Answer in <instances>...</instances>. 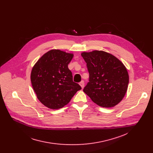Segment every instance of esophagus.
Masks as SVG:
<instances>
[{
	"mask_svg": "<svg viewBox=\"0 0 153 153\" xmlns=\"http://www.w3.org/2000/svg\"><path fill=\"white\" fill-rule=\"evenodd\" d=\"M79 85H80V86L82 88H83L84 87V81H82L81 82H79Z\"/></svg>",
	"mask_w": 153,
	"mask_h": 153,
	"instance_id": "34e87169",
	"label": "esophagus"
}]
</instances>
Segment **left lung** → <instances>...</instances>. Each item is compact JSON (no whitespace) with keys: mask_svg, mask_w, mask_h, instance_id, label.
<instances>
[{"mask_svg":"<svg viewBox=\"0 0 153 153\" xmlns=\"http://www.w3.org/2000/svg\"><path fill=\"white\" fill-rule=\"evenodd\" d=\"M89 74L83 89L91 100L100 107H113L124 98L129 76L124 65L115 56L102 51L82 52Z\"/></svg>","mask_w":153,"mask_h":153,"instance_id":"obj_1","label":"left lung"}]
</instances>
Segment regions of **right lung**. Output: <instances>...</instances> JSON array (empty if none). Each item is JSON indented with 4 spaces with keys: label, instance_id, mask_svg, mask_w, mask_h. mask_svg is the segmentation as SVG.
I'll return each instance as SVG.
<instances>
[{
    "label": "right lung",
    "instance_id": "obj_1",
    "mask_svg": "<svg viewBox=\"0 0 153 153\" xmlns=\"http://www.w3.org/2000/svg\"><path fill=\"white\" fill-rule=\"evenodd\" d=\"M72 53L59 49L45 53L33 66L30 80L38 99L46 107L56 109L71 101L81 86L73 81L68 65Z\"/></svg>",
    "mask_w": 153,
    "mask_h": 153
}]
</instances>
